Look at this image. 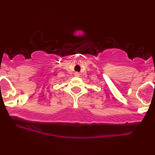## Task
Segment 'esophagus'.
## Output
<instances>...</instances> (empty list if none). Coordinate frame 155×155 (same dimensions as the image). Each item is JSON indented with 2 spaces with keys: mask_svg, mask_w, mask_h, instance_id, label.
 Masks as SVG:
<instances>
[{
  "mask_svg": "<svg viewBox=\"0 0 155 155\" xmlns=\"http://www.w3.org/2000/svg\"><path fill=\"white\" fill-rule=\"evenodd\" d=\"M79 72H75V74H74V76H79Z\"/></svg>",
  "mask_w": 155,
  "mask_h": 155,
  "instance_id": "34e87169",
  "label": "esophagus"
}]
</instances>
